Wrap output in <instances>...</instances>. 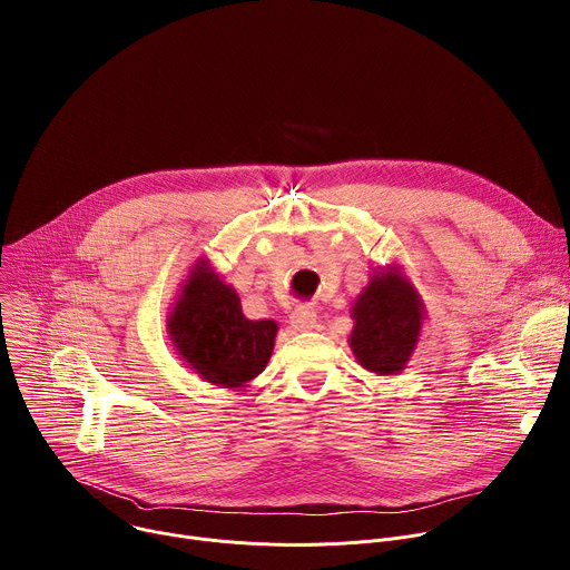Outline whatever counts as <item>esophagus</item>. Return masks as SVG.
I'll list each match as a JSON object with an SVG mask.
<instances>
[{"label": "esophagus", "instance_id": "34e87169", "mask_svg": "<svg viewBox=\"0 0 570 570\" xmlns=\"http://www.w3.org/2000/svg\"><path fill=\"white\" fill-rule=\"evenodd\" d=\"M315 322H317V311L311 304H302L291 313V324H293V330H297V332L313 330Z\"/></svg>", "mask_w": 570, "mask_h": 570}]
</instances>
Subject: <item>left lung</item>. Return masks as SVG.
Returning a JSON list of instances; mask_svg holds the SVG:
<instances>
[{
    "mask_svg": "<svg viewBox=\"0 0 570 570\" xmlns=\"http://www.w3.org/2000/svg\"><path fill=\"white\" fill-rule=\"evenodd\" d=\"M350 347L374 374H396L411 361L424 322V304L399 268L376 271L352 306Z\"/></svg>",
    "mask_w": 570,
    "mask_h": 570,
    "instance_id": "8db88e82",
    "label": "left lung"
}]
</instances>
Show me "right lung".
Listing matches in <instances>:
<instances>
[{"label":"right lung","mask_w":570,"mask_h":570,"mask_svg":"<svg viewBox=\"0 0 570 570\" xmlns=\"http://www.w3.org/2000/svg\"><path fill=\"white\" fill-rule=\"evenodd\" d=\"M167 327L183 361L220 387H243L259 376L277 336L275 320L243 315L236 291L207 259L194 264Z\"/></svg>","instance_id":"right-lung-1"}]
</instances>
